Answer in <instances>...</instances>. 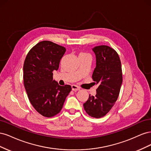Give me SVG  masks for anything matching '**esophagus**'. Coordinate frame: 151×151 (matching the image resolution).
Segmentation results:
<instances>
[{
  "label": "esophagus",
  "mask_w": 151,
  "mask_h": 151,
  "mask_svg": "<svg viewBox=\"0 0 151 151\" xmlns=\"http://www.w3.org/2000/svg\"><path fill=\"white\" fill-rule=\"evenodd\" d=\"M72 91H79V90H80V88H79V87L77 86L74 85V84H73V85H72Z\"/></svg>",
  "instance_id": "1"
}]
</instances>
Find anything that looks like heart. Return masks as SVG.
Masks as SVG:
<instances>
[{"mask_svg": "<svg viewBox=\"0 0 151 151\" xmlns=\"http://www.w3.org/2000/svg\"><path fill=\"white\" fill-rule=\"evenodd\" d=\"M89 55L87 53L85 52H81L79 55V57H85V56H88Z\"/></svg>", "mask_w": 151, "mask_h": 151, "instance_id": "1", "label": "heart"}]
</instances>
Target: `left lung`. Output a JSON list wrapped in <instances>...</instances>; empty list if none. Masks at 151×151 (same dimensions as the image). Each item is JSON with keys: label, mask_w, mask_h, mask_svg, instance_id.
<instances>
[{"label": "left lung", "mask_w": 151, "mask_h": 151, "mask_svg": "<svg viewBox=\"0 0 151 151\" xmlns=\"http://www.w3.org/2000/svg\"><path fill=\"white\" fill-rule=\"evenodd\" d=\"M93 50L96 66L92 78L99 86L97 94L94 96L90 94L83 106L90 116L99 118L106 115L116 101L122 84V70L120 57L113 48L100 45Z\"/></svg>", "instance_id": "1"}]
</instances>
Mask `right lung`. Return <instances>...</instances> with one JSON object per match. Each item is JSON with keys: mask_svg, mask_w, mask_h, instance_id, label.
I'll list each match as a JSON object with an SVG mask.
<instances>
[{"mask_svg": "<svg viewBox=\"0 0 151 151\" xmlns=\"http://www.w3.org/2000/svg\"><path fill=\"white\" fill-rule=\"evenodd\" d=\"M65 47L50 41H42L28 53L23 65L26 91L32 106L40 115L50 118L62 110L66 97L72 90L70 85L60 86L53 80Z\"/></svg>", "mask_w": 151, "mask_h": 151, "instance_id": "right-lung-1", "label": "right lung"}]
</instances>
